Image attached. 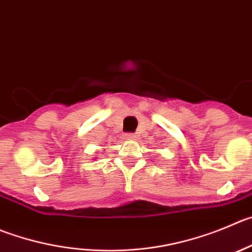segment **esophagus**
Returning a JSON list of instances; mask_svg holds the SVG:
<instances>
[{
    "mask_svg": "<svg viewBox=\"0 0 252 252\" xmlns=\"http://www.w3.org/2000/svg\"><path fill=\"white\" fill-rule=\"evenodd\" d=\"M124 138H126V139H128V140H134L135 138H137V135H135V134H133V133H128V134H126V135H124Z\"/></svg>",
    "mask_w": 252,
    "mask_h": 252,
    "instance_id": "esophagus-1",
    "label": "esophagus"
}]
</instances>
